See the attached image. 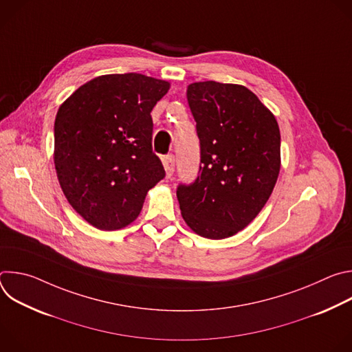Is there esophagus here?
<instances>
[{
    "instance_id": "esophagus-1",
    "label": "esophagus",
    "mask_w": 352,
    "mask_h": 352,
    "mask_svg": "<svg viewBox=\"0 0 352 352\" xmlns=\"http://www.w3.org/2000/svg\"><path fill=\"white\" fill-rule=\"evenodd\" d=\"M163 166H164L167 177H171L173 173H174V168H175V157H174V155L163 156Z\"/></svg>"
}]
</instances>
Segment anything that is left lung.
<instances>
[{
	"label": "left lung",
	"instance_id": "left-lung-1",
	"mask_svg": "<svg viewBox=\"0 0 352 352\" xmlns=\"http://www.w3.org/2000/svg\"><path fill=\"white\" fill-rule=\"evenodd\" d=\"M188 104L200 144L197 177L179 184L186 224L210 239L228 238L263 209L280 173V129L274 116L245 86L190 83Z\"/></svg>",
	"mask_w": 352,
	"mask_h": 352
}]
</instances>
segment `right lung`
<instances>
[{
  "instance_id": "add662e5",
  "label": "right lung",
  "mask_w": 352,
  "mask_h": 352,
  "mask_svg": "<svg viewBox=\"0 0 352 352\" xmlns=\"http://www.w3.org/2000/svg\"><path fill=\"white\" fill-rule=\"evenodd\" d=\"M170 83L140 74L94 78L60 107L54 163L69 205L98 230H118L140 213L166 177L153 153V107Z\"/></svg>"
}]
</instances>
